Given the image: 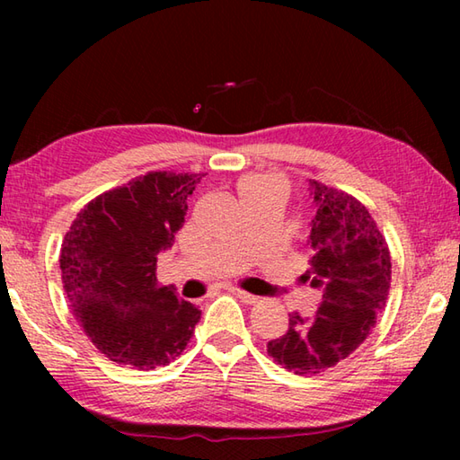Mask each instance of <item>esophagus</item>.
Wrapping results in <instances>:
<instances>
[{
  "instance_id": "obj_1",
  "label": "esophagus",
  "mask_w": 460,
  "mask_h": 460,
  "mask_svg": "<svg viewBox=\"0 0 460 460\" xmlns=\"http://www.w3.org/2000/svg\"><path fill=\"white\" fill-rule=\"evenodd\" d=\"M227 290H229L233 296H237V298L247 302V305H255V302L260 300L258 296H253V294H249V292H245V290H241V288H237V286H231V288H227Z\"/></svg>"
}]
</instances>
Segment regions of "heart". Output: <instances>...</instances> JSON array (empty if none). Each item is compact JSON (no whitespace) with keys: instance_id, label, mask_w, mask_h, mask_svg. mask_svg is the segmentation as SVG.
<instances>
[{"instance_id":"b5f03b06","label":"heart","mask_w":460,"mask_h":460,"mask_svg":"<svg viewBox=\"0 0 460 460\" xmlns=\"http://www.w3.org/2000/svg\"><path fill=\"white\" fill-rule=\"evenodd\" d=\"M253 190H270L274 192L276 197L282 199L284 194V184L276 176H249L239 184V194L253 192Z\"/></svg>"}]
</instances>
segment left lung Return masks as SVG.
Listing matches in <instances>:
<instances>
[{
	"mask_svg": "<svg viewBox=\"0 0 460 460\" xmlns=\"http://www.w3.org/2000/svg\"><path fill=\"white\" fill-rule=\"evenodd\" d=\"M316 215L306 279L323 290L313 316L292 313L290 329L268 342V355L296 376H316L347 359L377 323L392 282V255L384 233L361 200L310 181Z\"/></svg>",
	"mask_w": 460,
	"mask_h": 460,
	"instance_id": "left-lung-1",
	"label": "left lung"
}]
</instances>
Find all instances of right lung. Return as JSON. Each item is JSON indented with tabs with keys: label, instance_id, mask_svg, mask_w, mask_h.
<instances>
[{
	"label": "right lung",
	"instance_id": "1",
	"mask_svg": "<svg viewBox=\"0 0 460 460\" xmlns=\"http://www.w3.org/2000/svg\"><path fill=\"white\" fill-rule=\"evenodd\" d=\"M200 174L147 172L84 205L60 249L62 286L83 331L109 361L164 367L181 357L200 310L155 279Z\"/></svg>",
	"mask_w": 460,
	"mask_h": 460
}]
</instances>
